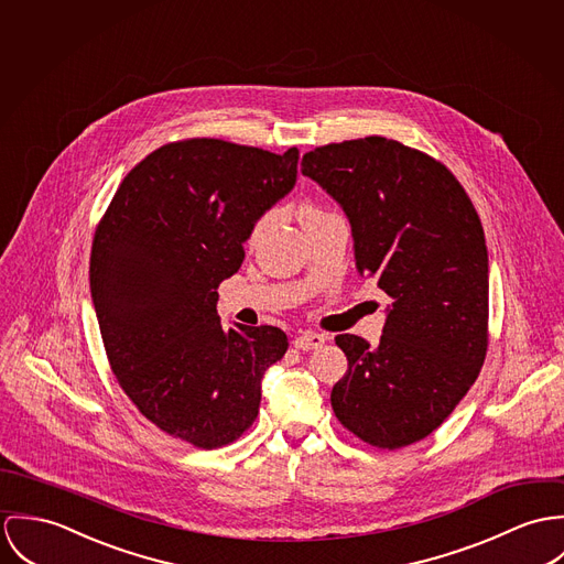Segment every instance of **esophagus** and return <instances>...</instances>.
Segmentation results:
<instances>
[{"label": "esophagus", "instance_id": "obj_1", "mask_svg": "<svg viewBox=\"0 0 564 564\" xmlns=\"http://www.w3.org/2000/svg\"><path fill=\"white\" fill-rule=\"evenodd\" d=\"M322 344H324V335L313 333V330H307V333H303V335H299V337L294 339V346H296L299 350H313V348H319Z\"/></svg>", "mask_w": 564, "mask_h": 564}]
</instances>
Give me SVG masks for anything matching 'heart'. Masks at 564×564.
<instances>
[{"label": "heart", "instance_id": "1", "mask_svg": "<svg viewBox=\"0 0 564 564\" xmlns=\"http://www.w3.org/2000/svg\"><path fill=\"white\" fill-rule=\"evenodd\" d=\"M322 216H326V212H322V209H317V207H307L303 218H305V223H307V220H313V218H322ZM268 220H270V216H263V218H259V220L254 223V227H252L251 231V245H254V242L259 240V236H261L263 227L268 225Z\"/></svg>", "mask_w": 564, "mask_h": 564}]
</instances>
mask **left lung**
Listing matches in <instances>:
<instances>
[{"label":"left lung","instance_id":"1","mask_svg":"<svg viewBox=\"0 0 564 564\" xmlns=\"http://www.w3.org/2000/svg\"><path fill=\"white\" fill-rule=\"evenodd\" d=\"M346 212L361 276L393 299L384 333L337 335L348 372L330 406L382 449L429 437L476 382L489 344V254L478 212L435 158L368 135L303 155Z\"/></svg>","mask_w":564,"mask_h":564}]
</instances>
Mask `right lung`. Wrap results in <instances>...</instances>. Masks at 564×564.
Listing matches in <instances>:
<instances>
[{
    "mask_svg": "<svg viewBox=\"0 0 564 564\" xmlns=\"http://www.w3.org/2000/svg\"><path fill=\"white\" fill-rule=\"evenodd\" d=\"M283 155L216 138L149 153L97 225L90 294L106 355L127 398L160 431L223 447L251 429L261 378L288 335L216 312L218 285L245 261L254 223L296 184Z\"/></svg>",
    "mask_w": 564,
    "mask_h": 564,
    "instance_id": "1",
    "label": "right lung"
}]
</instances>
